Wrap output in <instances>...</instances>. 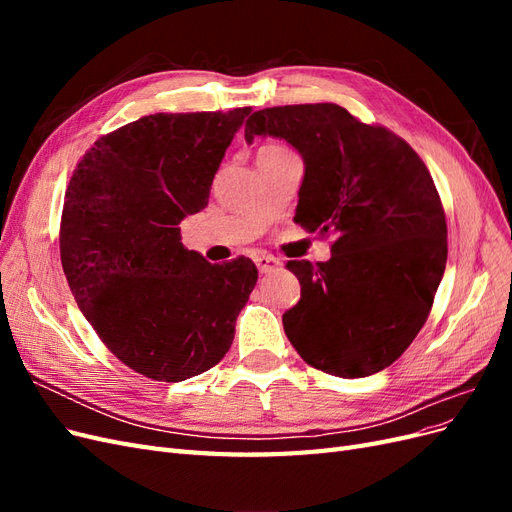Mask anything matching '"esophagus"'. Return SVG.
Masks as SVG:
<instances>
[{"mask_svg":"<svg viewBox=\"0 0 512 512\" xmlns=\"http://www.w3.org/2000/svg\"><path fill=\"white\" fill-rule=\"evenodd\" d=\"M254 262H256V267H258L260 273H271V271L280 267V260H275L271 256H256Z\"/></svg>","mask_w":512,"mask_h":512,"instance_id":"obj_1","label":"esophagus"}]
</instances>
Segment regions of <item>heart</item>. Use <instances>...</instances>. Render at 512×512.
I'll use <instances>...</instances> for the list:
<instances>
[{
  "label": "heart",
  "instance_id": "obj_1",
  "mask_svg": "<svg viewBox=\"0 0 512 512\" xmlns=\"http://www.w3.org/2000/svg\"><path fill=\"white\" fill-rule=\"evenodd\" d=\"M280 149H284V147H280V145H265V147H260L258 153H269V151H280Z\"/></svg>",
  "mask_w": 512,
  "mask_h": 512
}]
</instances>
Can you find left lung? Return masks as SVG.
Listing matches in <instances>:
<instances>
[{
  "mask_svg": "<svg viewBox=\"0 0 512 512\" xmlns=\"http://www.w3.org/2000/svg\"><path fill=\"white\" fill-rule=\"evenodd\" d=\"M267 134L305 162L294 222L335 237L327 262L288 260L301 299L282 316L284 331L324 374H376L423 329L444 275L436 183L404 138L331 102L262 108L245 121L247 143Z\"/></svg>",
  "mask_w": 512,
  "mask_h": 512,
  "instance_id": "8db88e82",
  "label": "left lung"
}]
</instances>
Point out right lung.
<instances>
[{"instance_id":"1","label":"right lung","mask_w":512,"mask_h":512,"mask_svg":"<svg viewBox=\"0 0 512 512\" xmlns=\"http://www.w3.org/2000/svg\"><path fill=\"white\" fill-rule=\"evenodd\" d=\"M250 106L156 113L100 136L76 164L59 252L81 312L117 359L181 382L218 365L256 286L250 258L211 265L181 243L203 211L224 151Z\"/></svg>"}]
</instances>
